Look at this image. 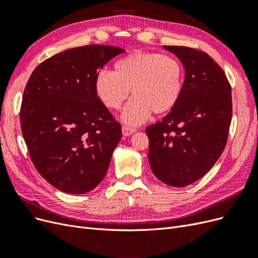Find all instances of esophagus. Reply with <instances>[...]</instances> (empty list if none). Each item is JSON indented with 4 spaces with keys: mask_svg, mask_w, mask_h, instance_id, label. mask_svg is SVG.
I'll return each mask as SVG.
<instances>
[{
    "mask_svg": "<svg viewBox=\"0 0 258 258\" xmlns=\"http://www.w3.org/2000/svg\"><path fill=\"white\" fill-rule=\"evenodd\" d=\"M121 131H122V135H123L124 137H129V136H131L132 134H135V132H136V129H134V128H130V127H127V126H122Z\"/></svg>",
    "mask_w": 258,
    "mask_h": 258,
    "instance_id": "1",
    "label": "esophagus"
}]
</instances>
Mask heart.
Instances as JSON below:
<instances>
[{
  "instance_id": "heart-1",
  "label": "heart",
  "mask_w": 258,
  "mask_h": 258,
  "mask_svg": "<svg viewBox=\"0 0 258 258\" xmlns=\"http://www.w3.org/2000/svg\"><path fill=\"white\" fill-rule=\"evenodd\" d=\"M183 68L171 56L158 52H134L117 60L114 72L96 75L98 98L108 110H119L132 89L134 98L123 108L120 120L134 127L151 115L165 114L176 105L183 90Z\"/></svg>"
}]
</instances>
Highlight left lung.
<instances>
[{"instance_id":"left-lung-1","label":"left lung","mask_w":258,"mask_h":258,"mask_svg":"<svg viewBox=\"0 0 258 258\" xmlns=\"http://www.w3.org/2000/svg\"><path fill=\"white\" fill-rule=\"evenodd\" d=\"M162 48L181 60L185 80L176 105L146 128L148 161L161 182L185 187L206 175L221 157L231 122V87L208 53L183 46Z\"/></svg>"}]
</instances>
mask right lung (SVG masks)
I'll list each match as a JSON object with an SVG mask.
<instances>
[{
    "instance_id": "right-lung-1",
    "label": "right lung",
    "mask_w": 258,
    "mask_h": 258,
    "mask_svg": "<svg viewBox=\"0 0 258 258\" xmlns=\"http://www.w3.org/2000/svg\"><path fill=\"white\" fill-rule=\"evenodd\" d=\"M123 51L108 45L68 49L43 61L27 83L22 136L38 173L61 191L95 189L110 167L121 128L98 98L95 79Z\"/></svg>"
}]
</instances>
